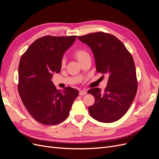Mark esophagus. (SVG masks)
<instances>
[{
	"label": "esophagus",
	"instance_id": "esophagus-1",
	"mask_svg": "<svg viewBox=\"0 0 159 159\" xmlns=\"http://www.w3.org/2000/svg\"><path fill=\"white\" fill-rule=\"evenodd\" d=\"M87 94V91L86 90H80V95H85Z\"/></svg>",
	"mask_w": 159,
	"mask_h": 159
}]
</instances>
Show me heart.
<instances>
[{"mask_svg":"<svg viewBox=\"0 0 159 159\" xmlns=\"http://www.w3.org/2000/svg\"><path fill=\"white\" fill-rule=\"evenodd\" d=\"M89 56L88 53L87 52V51L84 50V48H78V49L75 50V51L74 52V56L79 61L82 60L84 58V57H85L86 56ZM60 65H61V67L64 66L65 60L64 58L61 60Z\"/></svg>","mask_w":159,"mask_h":159,"instance_id":"b5f03b06","label":"heart"}]
</instances>
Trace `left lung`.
<instances>
[{"instance_id": "left-lung-1", "label": "left lung", "mask_w": 159, "mask_h": 159, "mask_svg": "<svg viewBox=\"0 0 159 159\" xmlns=\"http://www.w3.org/2000/svg\"><path fill=\"white\" fill-rule=\"evenodd\" d=\"M78 38L92 50L98 73L108 75L103 93L98 88L88 91L95 100L89 107V114L99 122L116 121L126 113L137 91L133 57L123 43L110 34L98 32Z\"/></svg>"}]
</instances>
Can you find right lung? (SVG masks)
I'll return each instance as SVG.
<instances>
[{"label": "right lung", "mask_w": 159, "mask_h": 159, "mask_svg": "<svg viewBox=\"0 0 159 159\" xmlns=\"http://www.w3.org/2000/svg\"><path fill=\"white\" fill-rule=\"evenodd\" d=\"M76 36L38 38L22 56L18 66V90L22 102L36 121L46 125L64 121L79 91L67 87L61 91L53 84L54 73H59L64 52Z\"/></svg>", "instance_id": "obj_1"}]
</instances>
